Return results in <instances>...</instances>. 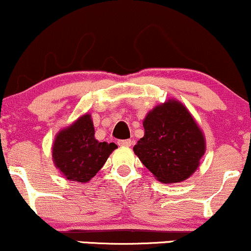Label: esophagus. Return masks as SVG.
<instances>
[{"label":"esophagus","instance_id":"34e87169","mask_svg":"<svg viewBox=\"0 0 251 251\" xmlns=\"http://www.w3.org/2000/svg\"><path fill=\"white\" fill-rule=\"evenodd\" d=\"M119 146H122V147H130L131 146V140H120L119 142Z\"/></svg>","mask_w":251,"mask_h":251}]
</instances>
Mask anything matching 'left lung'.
I'll list each match as a JSON object with an SVG mask.
<instances>
[{
	"mask_svg": "<svg viewBox=\"0 0 251 251\" xmlns=\"http://www.w3.org/2000/svg\"><path fill=\"white\" fill-rule=\"evenodd\" d=\"M144 136L134 147L140 161L162 183H177L195 172L205 151L201 129L183 104L169 100L143 122Z\"/></svg>",
	"mask_w": 251,
	"mask_h": 251,
	"instance_id": "obj_1",
	"label": "left lung"
}]
</instances>
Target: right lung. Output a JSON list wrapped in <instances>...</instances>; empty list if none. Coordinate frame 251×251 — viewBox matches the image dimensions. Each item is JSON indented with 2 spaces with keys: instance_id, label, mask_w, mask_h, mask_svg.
<instances>
[{
  "instance_id": "right-lung-1",
  "label": "right lung",
  "mask_w": 251,
  "mask_h": 251,
  "mask_svg": "<svg viewBox=\"0 0 251 251\" xmlns=\"http://www.w3.org/2000/svg\"><path fill=\"white\" fill-rule=\"evenodd\" d=\"M94 135L93 121L88 114L57 134L52 158L66 178L82 183L90 181L117 148L115 143L99 142Z\"/></svg>"
}]
</instances>
